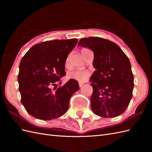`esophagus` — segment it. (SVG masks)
I'll return each instance as SVG.
<instances>
[{"instance_id":"esophagus-1","label":"esophagus","mask_w":152,"mask_h":152,"mask_svg":"<svg viewBox=\"0 0 152 152\" xmlns=\"http://www.w3.org/2000/svg\"><path fill=\"white\" fill-rule=\"evenodd\" d=\"M79 87H81L83 85V83H79Z\"/></svg>"}]
</instances>
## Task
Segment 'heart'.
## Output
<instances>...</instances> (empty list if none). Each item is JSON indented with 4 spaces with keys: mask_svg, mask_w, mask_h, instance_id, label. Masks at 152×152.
Wrapping results in <instances>:
<instances>
[{
    "mask_svg": "<svg viewBox=\"0 0 152 152\" xmlns=\"http://www.w3.org/2000/svg\"><path fill=\"white\" fill-rule=\"evenodd\" d=\"M85 49H84L83 50H85ZM67 60H68V58L67 59ZM90 75V73L88 71L76 69L69 72L68 74V77L69 79H75V80H78V81L83 82L88 78Z\"/></svg>",
    "mask_w": 152,
    "mask_h": 152,
    "instance_id": "1",
    "label": "heart"
}]
</instances>
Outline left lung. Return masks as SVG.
Wrapping results in <instances>:
<instances>
[{
    "label": "left lung",
    "instance_id": "1",
    "mask_svg": "<svg viewBox=\"0 0 152 152\" xmlns=\"http://www.w3.org/2000/svg\"><path fill=\"white\" fill-rule=\"evenodd\" d=\"M78 45L90 49L94 55L96 69L90 79L93 113L103 118L122 114L133 97L134 78L129 58L115 43L98 37L80 39Z\"/></svg>",
    "mask_w": 152,
    "mask_h": 152
}]
</instances>
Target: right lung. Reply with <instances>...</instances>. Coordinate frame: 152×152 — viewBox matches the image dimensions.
Instances as JSON below:
<instances>
[{
	"mask_svg": "<svg viewBox=\"0 0 152 152\" xmlns=\"http://www.w3.org/2000/svg\"><path fill=\"white\" fill-rule=\"evenodd\" d=\"M77 42L73 38L38 43L22 58L18 77L21 103L36 118L55 119L68 110L71 97L79 89V83L71 79L58 87L56 83L66 75L67 55Z\"/></svg>",
	"mask_w": 152,
	"mask_h": 152,
	"instance_id": "obj_1",
	"label": "right lung"
}]
</instances>
